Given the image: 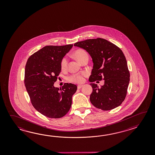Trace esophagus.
I'll return each instance as SVG.
<instances>
[{"instance_id":"34e87169","label":"esophagus","mask_w":155,"mask_h":155,"mask_svg":"<svg viewBox=\"0 0 155 155\" xmlns=\"http://www.w3.org/2000/svg\"><path fill=\"white\" fill-rule=\"evenodd\" d=\"M82 86H83V85H81V84H80V85H78V89H81V88L82 87Z\"/></svg>"}]
</instances>
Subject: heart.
<instances>
[{
    "label": "heart",
    "mask_w": 155,
    "mask_h": 155,
    "mask_svg": "<svg viewBox=\"0 0 155 155\" xmlns=\"http://www.w3.org/2000/svg\"><path fill=\"white\" fill-rule=\"evenodd\" d=\"M74 56H75V58H76V59L78 60L80 63L82 60L84 59V58H85L86 57H88V55L85 50L82 49H79L76 50V51L74 53ZM68 61L67 58L66 57H64L61 61V64H60L61 68L62 69H65L68 66ZM85 75H86V73H84V74H82V75H79V74L74 75L70 78V80L73 82H82L84 80L83 76Z\"/></svg>",
    "instance_id": "heart-1"
}]
</instances>
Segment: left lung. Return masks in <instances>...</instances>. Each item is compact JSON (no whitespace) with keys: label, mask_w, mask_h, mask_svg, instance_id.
I'll use <instances>...</instances> for the list:
<instances>
[{"label":"left lung","mask_w":155,"mask_h":155,"mask_svg":"<svg viewBox=\"0 0 155 155\" xmlns=\"http://www.w3.org/2000/svg\"><path fill=\"white\" fill-rule=\"evenodd\" d=\"M74 46L85 50L92 58L93 69L89 81L105 80L104 85L100 88L90 84L92 87L90 102L96 108L105 111L120 105L125 99L130 76L122 50L102 38L79 41Z\"/></svg>","instance_id":"8db88e82"}]
</instances>
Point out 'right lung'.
<instances>
[{
  "label": "right lung",
  "instance_id": "obj_1",
  "mask_svg": "<svg viewBox=\"0 0 155 155\" xmlns=\"http://www.w3.org/2000/svg\"><path fill=\"white\" fill-rule=\"evenodd\" d=\"M73 46H44L27 61L24 79L26 91L34 107L48 117H62L71 106L77 86L65 83L59 89L54 84L61 71V60Z\"/></svg>",
  "mask_w": 155,
  "mask_h": 155
}]
</instances>
